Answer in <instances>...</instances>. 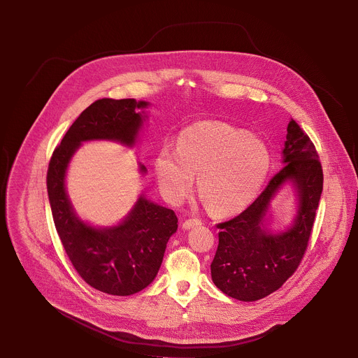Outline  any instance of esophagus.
<instances>
[{
  "label": "esophagus",
  "mask_w": 358,
  "mask_h": 358,
  "mask_svg": "<svg viewBox=\"0 0 358 358\" xmlns=\"http://www.w3.org/2000/svg\"><path fill=\"white\" fill-rule=\"evenodd\" d=\"M201 223H203L201 219H199V217H192V219H186V220L183 222L182 227H183L185 230H189V229H192V227H194V226H199V224H201Z\"/></svg>",
  "instance_id": "esophagus-1"
}]
</instances>
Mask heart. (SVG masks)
Listing matches in <instances>:
<instances>
[{
	"mask_svg": "<svg viewBox=\"0 0 358 358\" xmlns=\"http://www.w3.org/2000/svg\"><path fill=\"white\" fill-rule=\"evenodd\" d=\"M270 168L266 145L227 124L203 121L186 128L176 152L165 148L155 158L164 194L180 201L197 175V190L215 213L227 215L252 201Z\"/></svg>",
	"mask_w": 358,
	"mask_h": 358,
	"instance_id": "obj_1",
	"label": "heart"
}]
</instances>
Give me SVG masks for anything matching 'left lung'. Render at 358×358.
<instances>
[{"label":"left lung","mask_w":358,"mask_h":358,"mask_svg":"<svg viewBox=\"0 0 358 358\" xmlns=\"http://www.w3.org/2000/svg\"><path fill=\"white\" fill-rule=\"evenodd\" d=\"M282 162L285 165L252 204L217 224L220 231L210 263L212 281L237 301L254 302L281 288L306 252L324 176L313 142L294 120L287 128ZM288 181L297 189L299 212L291 228L274 235L264 227V217L272 197Z\"/></svg>","instance_id":"left-lung-1"}]
</instances>
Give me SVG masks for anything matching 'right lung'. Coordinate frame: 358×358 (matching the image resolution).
I'll return each instance as SVG.
<instances>
[{
    "mask_svg": "<svg viewBox=\"0 0 358 358\" xmlns=\"http://www.w3.org/2000/svg\"><path fill=\"white\" fill-rule=\"evenodd\" d=\"M149 103L99 99L73 122L53 150L47 189L56 231L81 278L108 295L128 296L145 289L158 273L169 237L178 229L172 209L154 204L145 194L117 226L94 227L83 222L66 193V171L83 142L114 141L134 146ZM141 164V172L146 173Z\"/></svg>",
    "mask_w": 358,
    "mask_h": 358,
    "instance_id": "obj_1",
    "label": "right lung"
}]
</instances>
